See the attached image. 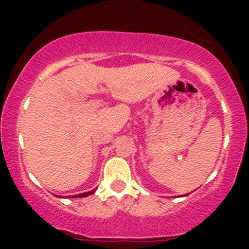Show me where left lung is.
Wrapping results in <instances>:
<instances>
[{"mask_svg":"<svg viewBox=\"0 0 249 249\" xmlns=\"http://www.w3.org/2000/svg\"><path fill=\"white\" fill-rule=\"evenodd\" d=\"M185 196H187V194H185Z\"/></svg>","mask_w":249,"mask_h":249,"instance_id":"left-lung-1","label":"left lung"}]
</instances>
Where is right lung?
Instances as JSON below:
<instances>
[{"mask_svg": "<svg viewBox=\"0 0 249 249\" xmlns=\"http://www.w3.org/2000/svg\"><path fill=\"white\" fill-rule=\"evenodd\" d=\"M96 190H92L90 191V192H85V193H81V194H76V196H72V198H84V196H90V194L95 193Z\"/></svg>", "mask_w": 249, "mask_h": 249, "instance_id": "1", "label": "right lung"}]
</instances>
